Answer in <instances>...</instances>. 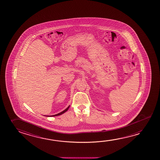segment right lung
I'll use <instances>...</instances> for the list:
<instances>
[{
  "mask_svg": "<svg viewBox=\"0 0 160 160\" xmlns=\"http://www.w3.org/2000/svg\"><path fill=\"white\" fill-rule=\"evenodd\" d=\"M69 107H70V106H68V107L65 110H63V111H62V112H61V113H58V114H55V115H50V117H55V116H58V115H61V114H62L63 113H65V112H66L67 110H68V109L69 108ZM47 117H49V115H48Z\"/></svg>",
  "mask_w": 160,
  "mask_h": 160,
  "instance_id": "obj_1",
  "label": "right lung"
}]
</instances>
